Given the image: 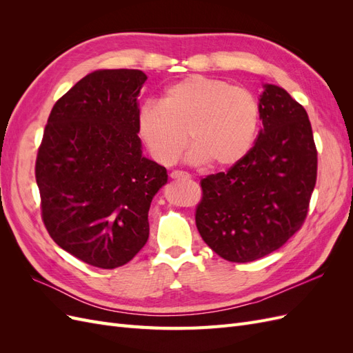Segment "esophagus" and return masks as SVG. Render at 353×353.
I'll list each match as a JSON object with an SVG mask.
<instances>
[{
  "label": "esophagus",
  "instance_id": "esophagus-1",
  "mask_svg": "<svg viewBox=\"0 0 353 353\" xmlns=\"http://www.w3.org/2000/svg\"><path fill=\"white\" fill-rule=\"evenodd\" d=\"M170 178H172V179H187V178H190V175L187 172H183V170H174V172H170Z\"/></svg>",
  "mask_w": 353,
  "mask_h": 353
}]
</instances>
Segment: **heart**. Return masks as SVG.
Instances as JSON below:
<instances>
[{
    "mask_svg": "<svg viewBox=\"0 0 353 353\" xmlns=\"http://www.w3.org/2000/svg\"><path fill=\"white\" fill-rule=\"evenodd\" d=\"M261 110L254 95L227 81L191 74L163 91L159 103L137 112V134L157 163L169 166L187 143L190 165L230 168L249 154L259 130ZM188 132H185V130Z\"/></svg>",
    "mask_w": 353,
    "mask_h": 353,
    "instance_id": "heart-1",
    "label": "heart"
}]
</instances>
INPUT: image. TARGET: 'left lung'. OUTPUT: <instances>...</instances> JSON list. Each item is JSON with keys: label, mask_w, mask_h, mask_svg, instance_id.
<instances>
[{"label": "left lung", "mask_w": 353, "mask_h": 353, "mask_svg": "<svg viewBox=\"0 0 353 353\" xmlns=\"http://www.w3.org/2000/svg\"><path fill=\"white\" fill-rule=\"evenodd\" d=\"M259 110L263 126L249 154L200 181L197 230L230 262H252L280 249L303 225L316 183V147L303 105L265 83Z\"/></svg>", "instance_id": "8db88e82"}]
</instances>
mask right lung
<instances>
[{
	"instance_id": "right-lung-1",
	"label": "right lung",
	"mask_w": 353,
	"mask_h": 353,
	"mask_svg": "<svg viewBox=\"0 0 353 353\" xmlns=\"http://www.w3.org/2000/svg\"><path fill=\"white\" fill-rule=\"evenodd\" d=\"M147 77L137 69L95 70L52 108L35 176L42 221L63 250L113 270L148 240V209L168 183L143 156L135 117Z\"/></svg>"
}]
</instances>
